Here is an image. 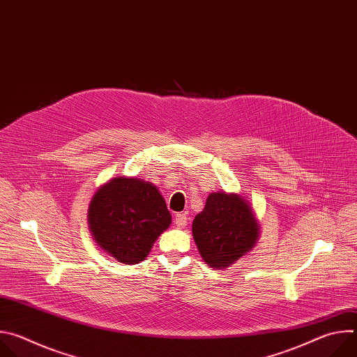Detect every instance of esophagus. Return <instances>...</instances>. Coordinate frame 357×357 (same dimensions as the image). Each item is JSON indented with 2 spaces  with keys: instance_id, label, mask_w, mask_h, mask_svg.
<instances>
[{
  "instance_id": "34e87169",
  "label": "esophagus",
  "mask_w": 357,
  "mask_h": 357,
  "mask_svg": "<svg viewBox=\"0 0 357 357\" xmlns=\"http://www.w3.org/2000/svg\"><path fill=\"white\" fill-rule=\"evenodd\" d=\"M186 223H188L186 215H183V213H178V215H175V225H176L179 229L185 227V226H186Z\"/></svg>"
}]
</instances>
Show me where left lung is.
Returning <instances> with one entry per match:
<instances>
[{"mask_svg": "<svg viewBox=\"0 0 357 357\" xmlns=\"http://www.w3.org/2000/svg\"><path fill=\"white\" fill-rule=\"evenodd\" d=\"M192 234L209 267L225 270L251 251L260 237V225L251 203L240 193L212 192L192 223Z\"/></svg>", "mask_w": 357, "mask_h": 357, "instance_id": "obj_1", "label": "left lung"}]
</instances>
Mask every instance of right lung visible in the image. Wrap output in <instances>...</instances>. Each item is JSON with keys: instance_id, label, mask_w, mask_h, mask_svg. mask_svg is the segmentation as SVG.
<instances>
[{"instance_id": "right-lung-1", "label": "right lung", "mask_w": 357, "mask_h": 357, "mask_svg": "<svg viewBox=\"0 0 357 357\" xmlns=\"http://www.w3.org/2000/svg\"><path fill=\"white\" fill-rule=\"evenodd\" d=\"M89 229L96 244L121 264H138L171 225L158 188L135 176L113 178L93 195Z\"/></svg>"}]
</instances>
